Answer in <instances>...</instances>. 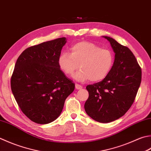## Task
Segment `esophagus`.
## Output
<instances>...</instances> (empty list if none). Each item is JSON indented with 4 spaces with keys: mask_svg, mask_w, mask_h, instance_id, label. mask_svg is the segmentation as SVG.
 <instances>
[{
    "mask_svg": "<svg viewBox=\"0 0 151 151\" xmlns=\"http://www.w3.org/2000/svg\"><path fill=\"white\" fill-rule=\"evenodd\" d=\"M75 88H76V89H77V90L82 89V86L80 85V84H75Z\"/></svg>",
    "mask_w": 151,
    "mask_h": 151,
    "instance_id": "obj_1",
    "label": "esophagus"
}]
</instances>
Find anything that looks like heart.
<instances>
[{
	"mask_svg": "<svg viewBox=\"0 0 151 151\" xmlns=\"http://www.w3.org/2000/svg\"><path fill=\"white\" fill-rule=\"evenodd\" d=\"M71 53L61 52L58 58V65L67 76H73L76 81L84 82L100 81L105 78L114 63V55L111 50L101 48L90 42H80L70 48Z\"/></svg>",
	"mask_w": 151,
	"mask_h": 151,
	"instance_id": "1",
	"label": "heart"
}]
</instances>
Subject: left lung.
Here are the masks:
<instances>
[{"label":"left lung","instance_id":"8db88e82","mask_svg":"<svg viewBox=\"0 0 151 151\" xmlns=\"http://www.w3.org/2000/svg\"><path fill=\"white\" fill-rule=\"evenodd\" d=\"M115 53L113 65L102 81L88 85L86 113L97 122L108 123L124 115L134 103L141 82V69L128 47L109 37Z\"/></svg>","mask_w":151,"mask_h":151}]
</instances>
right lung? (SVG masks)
I'll return each instance as SVG.
<instances>
[{"mask_svg": "<svg viewBox=\"0 0 151 151\" xmlns=\"http://www.w3.org/2000/svg\"><path fill=\"white\" fill-rule=\"evenodd\" d=\"M66 38L47 41L25 49L17 58L11 89L21 110L35 123L46 124L60 116L75 83L58 65Z\"/></svg>", "mask_w": 151, "mask_h": 151, "instance_id": "add662e5", "label": "right lung"}]
</instances>
